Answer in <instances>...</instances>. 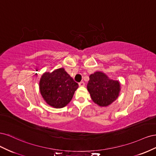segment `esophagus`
<instances>
[{
    "label": "esophagus",
    "mask_w": 156,
    "mask_h": 156,
    "mask_svg": "<svg viewBox=\"0 0 156 156\" xmlns=\"http://www.w3.org/2000/svg\"><path fill=\"white\" fill-rule=\"evenodd\" d=\"M79 87H84V83L83 81L80 82V83H79Z\"/></svg>",
    "instance_id": "34e87169"
}]
</instances>
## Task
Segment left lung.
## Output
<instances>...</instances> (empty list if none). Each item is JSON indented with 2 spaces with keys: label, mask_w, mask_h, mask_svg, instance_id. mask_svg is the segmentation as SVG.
<instances>
[{
  "label": "left lung",
  "mask_w": 156,
  "mask_h": 156,
  "mask_svg": "<svg viewBox=\"0 0 156 156\" xmlns=\"http://www.w3.org/2000/svg\"><path fill=\"white\" fill-rule=\"evenodd\" d=\"M89 78L87 89L94 103L106 107L116 100L120 90L119 81L109 79L100 72L91 74Z\"/></svg>",
  "instance_id": "8db88e82"
}]
</instances>
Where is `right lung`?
Segmentation results:
<instances>
[{
	"label": "right lung",
	"mask_w": 156,
	"mask_h": 156,
	"mask_svg": "<svg viewBox=\"0 0 156 156\" xmlns=\"http://www.w3.org/2000/svg\"><path fill=\"white\" fill-rule=\"evenodd\" d=\"M78 84L64 68L45 72L40 81V90L46 103L55 108H62L72 100Z\"/></svg>",
	"instance_id": "add662e5"
}]
</instances>
